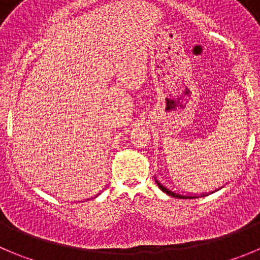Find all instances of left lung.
<instances>
[{
	"mask_svg": "<svg viewBox=\"0 0 260 260\" xmlns=\"http://www.w3.org/2000/svg\"><path fill=\"white\" fill-rule=\"evenodd\" d=\"M155 182H156V185L159 186V188L161 191H164L166 193H168L169 196H172V198H177V199H195V198H199V195L196 196L195 193L193 195H191V193H183V192H179V191H176L174 188L169 187L168 185H166V183H163V182L160 181L159 178H157L156 176H155ZM204 196V195H201ZM207 196V195H205Z\"/></svg>",
	"mask_w": 260,
	"mask_h": 260,
	"instance_id": "left-lung-1",
	"label": "left lung"
}]
</instances>
